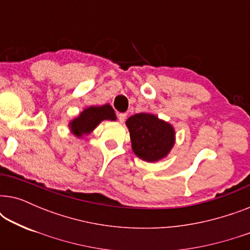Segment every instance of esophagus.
<instances>
[{
  "label": "esophagus",
  "mask_w": 250,
  "mask_h": 250,
  "mask_svg": "<svg viewBox=\"0 0 250 250\" xmlns=\"http://www.w3.org/2000/svg\"><path fill=\"white\" fill-rule=\"evenodd\" d=\"M126 115L125 112H121V114H118V121L121 122V123H124L125 122V119H126Z\"/></svg>",
  "instance_id": "obj_1"
}]
</instances>
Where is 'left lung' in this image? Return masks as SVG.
<instances>
[{
    "mask_svg": "<svg viewBox=\"0 0 250 250\" xmlns=\"http://www.w3.org/2000/svg\"><path fill=\"white\" fill-rule=\"evenodd\" d=\"M132 150L146 163H157L166 158L175 145L173 125L150 112H140L126 121Z\"/></svg>",
    "mask_w": 250,
    "mask_h": 250,
    "instance_id": "left-lung-1",
    "label": "left lung"
}]
</instances>
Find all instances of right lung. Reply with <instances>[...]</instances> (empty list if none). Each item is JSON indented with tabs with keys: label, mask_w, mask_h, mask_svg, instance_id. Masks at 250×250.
Listing matches in <instances>:
<instances>
[{
	"label": "right lung",
	"mask_w": 250,
	"mask_h": 250,
	"mask_svg": "<svg viewBox=\"0 0 250 250\" xmlns=\"http://www.w3.org/2000/svg\"><path fill=\"white\" fill-rule=\"evenodd\" d=\"M104 121H117L115 110L109 104L85 108L78 116L68 123V127L76 138L81 139L85 135L91 134Z\"/></svg>",
	"instance_id": "1"
}]
</instances>
